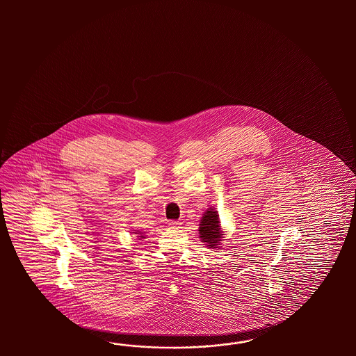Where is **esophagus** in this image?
Listing matches in <instances>:
<instances>
[{
	"label": "esophagus",
	"instance_id": "1",
	"mask_svg": "<svg viewBox=\"0 0 356 356\" xmlns=\"http://www.w3.org/2000/svg\"><path fill=\"white\" fill-rule=\"evenodd\" d=\"M181 225V221H170V222H169V227H173V229H179Z\"/></svg>",
	"mask_w": 356,
	"mask_h": 356
}]
</instances>
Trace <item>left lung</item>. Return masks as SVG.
Masks as SVG:
<instances>
[{"label":"left lung","instance_id":"left-lung-1","mask_svg":"<svg viewBox=\"0 0 356 356\" xmlns=\"http://www.w3.org/2000/svg\"><path fill=\"white\" fill-rule=\"evenodd\" d=\"M198 234H200L201 242L204 243L207 248L210 250L220 248V244L225 234L220 224L219 212L215 207H210L204 212L200 221Z\"/></svg>","mask_w":356,"mask_h":356}]
</instances>
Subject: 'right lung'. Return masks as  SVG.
Listing matches in <instances>:
<instances>
[{
  "label": "right lung",
  "instance_id": "1",
  "mask_svg": "<svg viewBox=\"0 0 356 356\" xmlns=\"http://www.w3.org/2000/svg\"><path fill=\"white\" fill-rule=\"evenodd\" d=\"M135 234L137 235L138 241H143V239H145V238H146V235H145L144 232H140V230H136V232H135Z\"/></svg>",
  "mask_w": 356,
  "mask_h": 356
}]
</instances>
